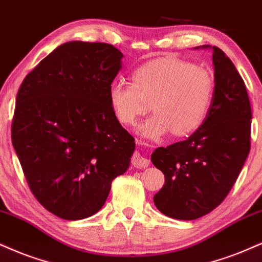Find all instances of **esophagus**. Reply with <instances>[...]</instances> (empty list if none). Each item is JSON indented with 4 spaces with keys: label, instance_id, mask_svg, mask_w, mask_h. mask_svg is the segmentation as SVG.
<instances>
[{
    "label": "esophagus",
    "instance_id": "34e87169",
    "mask_svg": "<svg viewBox=\"0 0 262 262\" xmlns=\"http://www.w3.org/2000/svg\"><path fill=\"white\" fill-rule=\"evenodd\" d=\"M131 164L134 166L138 167V169H143V167H147L149 165V160L146 157L142 156L141 153H138V151H135L134 156L131 158Z\"/></svg>",
    "mask_w": 262,
    "mask_h": 262
}]
</instances>
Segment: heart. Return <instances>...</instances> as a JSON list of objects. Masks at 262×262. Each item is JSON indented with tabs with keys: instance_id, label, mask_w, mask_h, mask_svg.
I'll list each match as a JSON object with an SVG mask.
<instances>
[{
	"instance_id": "1",
	"label": "heart",
	"mask_w": 262,
	"mask_h": 262,
	"mask_svg": "<svg viewBox=\"0 0 262 262\" xmlns=\"http://www.w3.org/2000/svg\"><path fill=\"white\" fill-rule=\"evenodd\" d=\"M215 95V79L208 69L177 58H160L138 67L132 83L114 82L109 102L121 124L132 126L149 111L141 134L159 138L167 132L188 136L204 124Z\"/></svg>"
}]
</instances>
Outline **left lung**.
<instances>
[{"mask_svg": "<svg viewBox=\"0 0 262 262\" xmlns=\"http://www.w3.org/2000/svg\"><path fill=\"white\" fill-rule=\"evenodd\" d=\"M212 63L215 95L204 124L186 141L157 148L150 157L165 176L154 204L177 220H195L217 208L250 151L251 106L245 83L232 60L216 46Z\"/></svg>", "mask_w": 262, "mask_h": 262, "instance_id": "1", "label": "left lung"}]
</instances>
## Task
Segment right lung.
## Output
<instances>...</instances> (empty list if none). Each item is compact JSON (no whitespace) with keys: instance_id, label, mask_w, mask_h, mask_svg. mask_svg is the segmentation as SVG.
Segmentation results:
<instances>
[{"instance_id":"obj_1","label":"right lung","mask_w":262,"mask_h":262,"mask_svg":"<svg viewBox=\"0 0 262 262\" xmlns=\"http://www.w3.org/2000/svg\"><path fill=\"white\" fill-rule=\"evenodd\" d=\"M122 57L104 42H67L19 87L13 147L32 194L64 220L99 211L113 180L130 166L135 138L109 102Z\"/></svg>"}]
</instances>
